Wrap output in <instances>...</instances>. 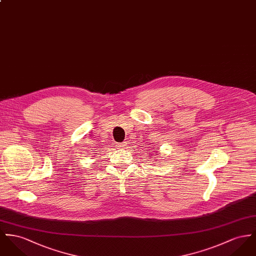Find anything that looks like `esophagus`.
<instances>
[{"label": "esophagus", "instance_id": "1", "mask_svg": "<svg viewBox=\"0 0 256 256\" xmlns=\"http://www.w3.org/2000/svg\"><path fill=\"white\" fill-rule=\"evenodd\" d=\"M118 148H126V146H128V144H126V142H122V143H118Z\"/></svg>", "mask_w": 256, "mask_h": 256}]
</instances>
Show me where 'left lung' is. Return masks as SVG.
Masks as SVG:
<instances>
[{
  "instance_id": "1",
  "label": "left lung",
  "mask_w": 256,
  "mask_h": 256,
  "mask_svg": "<svg viewBox=\"0 0 256 256\" xmlns=\"http://www.w3.org/2000/svg\"><path fill=\"white\" fill-rule=\"evenodd\" d=\"M155 155H156V154H155Z\"/></svg>"
}]
</instances>
